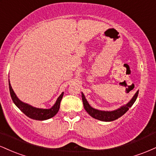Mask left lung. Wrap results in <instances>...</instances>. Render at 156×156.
<instances>
[{
    "mask_svg": "<svg viewBox=\"0 0 156 156\" xmlns=\"http://www.w3.org/2000/svg\"><path fill=\"white\" fill-rule=\"evenodd\" d=\"M138 94H139V91H137L136 93L135 94V95L133 96V98H132L131 101H130L128 104L121 107L120 108L117 109V110L113 111V112H105V111L97 110V109L92 108V107L89 105L83 93H81V95L84 108H85V110L87 111V113H88L91 117L101 121L111 122L115 120V119L122 117L123 114H125V113L128 112L129 108H130V107L133 105V103H135L136 100L138 97Z\"/></svg>",
    "mask_w": 156,
    "mask_h": 156,
    "instance_id": "left-lung-1",
    "label": "left lung"
}]
</instances>
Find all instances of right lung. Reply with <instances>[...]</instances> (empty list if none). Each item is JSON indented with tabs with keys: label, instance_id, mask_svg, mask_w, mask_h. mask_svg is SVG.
Returning <instances> with one entry per match:
<instances>
[{
	"label": "right lung",
	"instance_id": "add662e5",
	"mask_svg": "<svg viewBox=\"0 0 156 156\" xmlns=\"http://www.w3.org/2000/svg\"><path fill=\"white\" fill-rule=\"evenodd\" d=\"M9 85L11 98H12L14 103L18 107V108L21 112H23L27 117L31 118V119H36V120H45V119H50V118L54 117L55 114L58 113V110H59L61 101H62V98H63L64 92H62V94L58 97L54 105L51 108H34V107H32L31 105L26 104V103H23L22 101H20L18 98H17V97L16 96L15 93L14 92L12 87H11L9 80Z\"/></svg>",
	"mask_w": 156,
	"mask_h": 156
}]
</instances>
